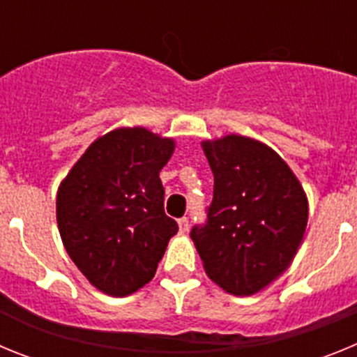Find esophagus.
<instances>
[{
	"label": "esophagus",
	"mask_w": 357,
	"mask_h": 357,
	"mask_svg": "<svg viewBox=\"0 0 357 357\" xmlns=\"http://www.w3.org/2000/svg\"><path fill=\"white\" fill-rule=\"evenodd\" d=\"M178 227H181V232H188V230H189V218H181V220H178Z\"/></svg>",
	"instance_id": "esophagus-1"
}]
</instances>
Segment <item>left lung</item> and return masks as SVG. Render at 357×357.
I'll list each match as a JSON object with an SVG mask.
<instances>
[{
    "mask_svg": "<svg viewBox=\"0 0 357 357\" xmlns=\"http://www.w3.org/2000/svg\"><path fill=\"white\" fill-rule=\"evenodd\" d=\"M214 175L206 222L189 236L207 275L234 295H254L284 272L307 225V200L272 148L243 135L202 144Z\"/></svg>",
    "mask_w": 357,
    "mask_h": 357,
    "instance_id": "8db88e82",
    "label": "left lung"
}]
</instances>
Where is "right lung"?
Here are the masks:
<instances>
[{
  "mask_svg": "<svg viewBox=\"0 0 357 357\" xmlns=\"http://www.w3.org/2000/svg\"><path fill=\"white\" fill-rule=\"evenodd\" d=\"M173 146L146 128H118L94 141L59 188L66 250L107 295H130L150 282L178 230L164 213L159 178Z\"/></svg>",
  "mask_w": 357,
  "mask_h": 357,
  "instance_id": "1",
  "label": "right lung"
}]
</instances>
